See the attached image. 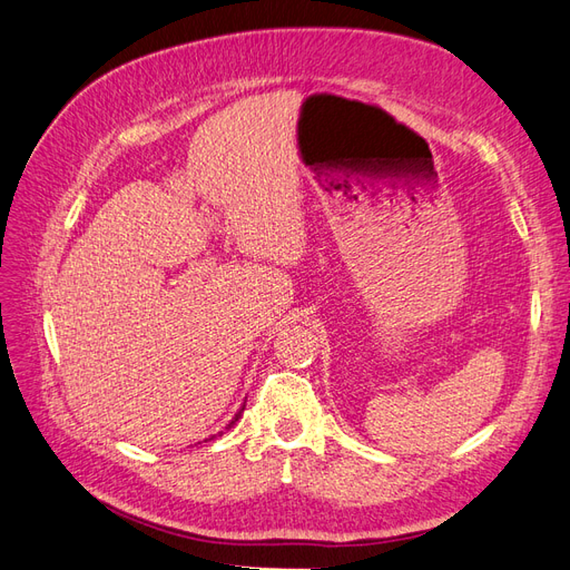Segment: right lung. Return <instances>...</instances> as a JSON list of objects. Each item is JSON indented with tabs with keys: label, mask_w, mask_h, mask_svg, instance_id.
I'll return each mask as SVG.
<instances>
[{
	"label": "right lung",
	"mask_w": 570,
	"mask_h": 570,
	"mask_svg": "<svg viewBox=\"0 0 570 570\" xmlns=\"http://www.w3.org/2000/svg\"><path fill=\"white\" fill-rule=\"evenodd\" d=\"M242 410H244V407H242ZM242 410H238V414H242ZM238 414H236V416H234V419L229 421V424H227V429H232V426H234V421H238Z\"/></svg>",
	"instance_id": "obj_1"
}]
</instances>
